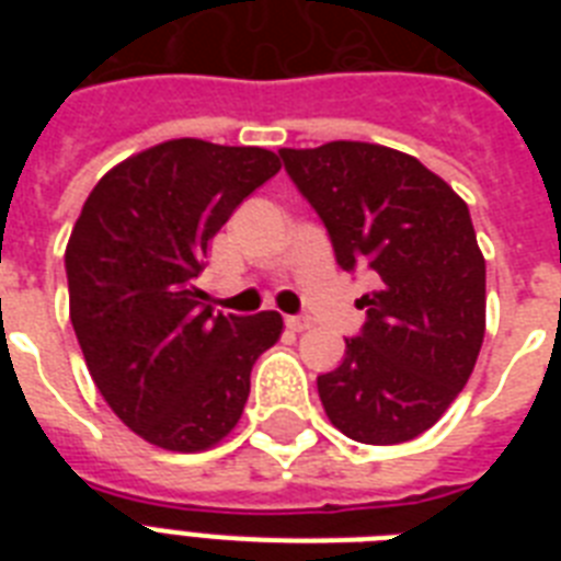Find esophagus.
Segmentation results:
<instances>
[{"label": "esophagus", "instance_id": "esophagus-1", "mask_svg": "<svg viewBox=\"0 0 561 561\" xmlns=\"http://www.w3.org/2000/svg\"><path fill=\"white\" fill-rule=\"evenodd\" d=\"M285 325H288L290 332H306L311 323H308L306 317H285Z\"/></svg>", "mask_w": 561, "mask_h": 561}]
</instances>
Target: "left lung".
Instances as JSON below:
<instances>
[{"label": "left lung", "mask_w": 561, "mask_h": 561, "mask_svg": "<svg viewBox=\"0 0 561 561\" xmlns=\"http://www.w3.org/2000/svg\"><path fill=\"white\" fill-rule=\"evenodd\" d=\"M285 171L323 218L343 271L378 290L346 358L317 378L332 425L396 445L439 422L469 381L486 332V262L469 206L416 157L373 142L282 148Z\"/></svg>", "instance_id": "obj_1"}]
</instances>
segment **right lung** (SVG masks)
I'll list each match as a JSON object with an SVG mask.
<instances>
[{
	"mask_svg": "<svg viewBox=\"0 0 561 561\" xmlns=\"http://www.w3.org/2000/svg\"><path fill=\"white\" fill-rule=\"evenodd\" d=\"M279 169L264 148L171 139L110 169L75 220L72 329L110 410L145 443L206 451L244 413L282 317L211 314L194 276L238 203Z\"/></svg>",
	"mask_w": 561,
	"mask_h": 561,
	"instance_id": "right-lung-1",
	"label": "right lung"
}]
</instances>
